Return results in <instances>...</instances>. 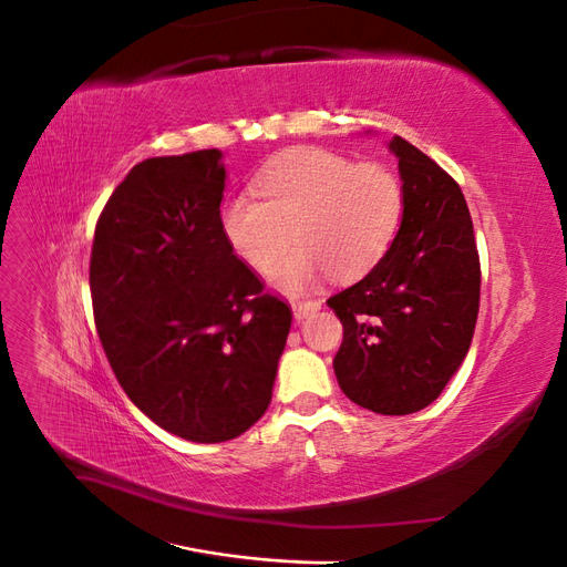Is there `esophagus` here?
<instances>
[{
  "label": "esophagus",
  "mask_w": 567,
  "mask_h": 567,
  "mask_svg": "<svg viewBox=\"0 0 567 567\" xmlns=\"http://www.w3.org/2000/svg\"><path fill=\"white\" fill-rule=\"evenodd\" d=\"M319 307L321 305L317 300H298V302H293V317L300 323L305 317H310L312 312H317Z\"/></svg>",
  "instance_id": "34e87169"
}]
</instances>
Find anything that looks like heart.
<instances>
[{
    "label": "heart",
    "mask_w": 567,
    "mask_h": 567,
    "mask_svg": "<svg viewBox=\"0 0 567 567\" xmlns=\"http://www.w3.org/2000/svg\"><path fill=\"white\" fill-rule=\"evenodd\" d=\"M252 194L219 205V231L238 260L269 271L274 288L302 293L326 274L338 281L364 277L383 260L402 225L404 192L379 163H354L326 148H296L271 161Z\"/></svg>",
    "instance_id": "obj_1"
}]
</instances>
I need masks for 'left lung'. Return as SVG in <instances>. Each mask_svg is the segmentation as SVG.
I'll list each match as a JSON object with an SVG mask.
<instances>
[{
	"label": "left lung",
	"mask_w": 567,
	"mask_h": 567,
	"mask_svg": "<svg viewBox=\"0 0 567 567\" xmlns=\"http://www.w3.org/2000/svg\"><path fill=\"white\" fill-rule=\"evenodd\" d=\"M388 148L404 192L400 231L362 281L326 305L342 323L340 390L375 414L404 416L435 402L468 354L480 260L458 184L402 136Z\"/></svg>",
	"instance_id": "obj_1"
}]
</instances>
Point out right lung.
<instances>
[{"label": "right lung", "mask_w": 567, "mask_h": 567, "mask_svg": "<svg viewBox=\"0 0 567 567\" xmlns=\"http://www.w3.org/2000/svg\"><path fill=\"white\" fill-rule=\"evenodd\" d=\"M221 151L148 158L115 186L94 231L101 346L127 398L163 431L227 442L271 402L290 310L219 231Z\"/></svg>", "instance_id": "obj_1"}]
</instances>
